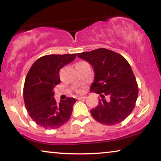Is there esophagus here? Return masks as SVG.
Listing matches in <instances>:
<instances>
[{"label":"esophagus","instance_id":"34e87169","mask_svg":"<svg viewBox=\"0 0 161 161\" xmlns=\"http://www.w3.org/2000/svg\"><path fill=\"white\" fill-rule=\"evenodd\" d=\"M77 99H78V100H85V99H86V97H78Z\"/></svg>","mask_w":161,"mask_h":161}]
</instances>
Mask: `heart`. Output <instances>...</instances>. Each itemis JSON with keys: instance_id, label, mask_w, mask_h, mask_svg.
<instances>
[{"instance_id": "b5f03b06", "label": "heart", "mask_w": 161, "mask_h": 161, "mask_svg": "<svg viewBox=\"0 0 161 161\" xmlns=\"http://www.w3.org/2000/svg\"><path fill=\"white\" fill-rule=\"evenodd\" d=\"M78 92H81V90H78Z\"/></svg>"}]
</instances>
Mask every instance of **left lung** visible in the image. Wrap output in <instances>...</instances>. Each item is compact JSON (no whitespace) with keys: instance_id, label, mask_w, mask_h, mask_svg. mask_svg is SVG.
<instances>
[{"instance_id":"8db88e82","label":"left lung","mask_w":161,"mask_h":161,"mask_svg":"<svg viewBox=\"0 0 161 161\" xmlns=\"http://www.w3.org/2000/svg\"><path fill=\"white\" fill-rule=\"evenodd\" d=\"M78 57L93 67L94 78L90 92L102 97L97 106L90 111L92 116L103 125L122 122L135 108L138 94L130 65L122 55L105 48L80 53Z\"/></svg>"}]
</instances>
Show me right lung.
<instances>
[{
    "label": "right lung",
    "instance_id": "obj_1",
    "mask_svg": "<svg viewBox=\"0 0 161 161\" xmlns=\"http://www.w3.org/2000/svg\"><path fill=\"white\" fill-rule=\"evenodd\" d=\"M76 58V54L47 55L35 61L26 75L23 98L29 116L45 129H56L69 119L75 99L57 103L53 89L60 83L59 71Z\"/></svg>",
    "mask_w": 161,
    "mask_h": 161
}]
</instances>
